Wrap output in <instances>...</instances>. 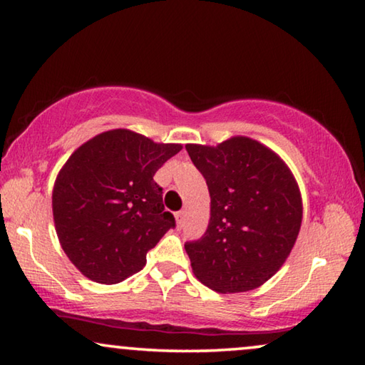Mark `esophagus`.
Returning a JSON list of instances; mask_svg holds the SVG:
<instances>
[{
  "label": "esophagus",
  "mask_w": 365,
  "mask_h": 365,
  "mask_svg": "<svg viewBox=\"0 0 365 365\" xmlns=\"http://www.w3.org/2000/svg\"><path fill=\"white\" fill-rule=\"evenodd\" d=\"M183 217H185V211H178V212H175V219H177V222H178V225H182V224H183Z\"/></svg>",
  "instance_id": "34e87169"
}]
</instances>
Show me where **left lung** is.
Listing matches in <instances>:
<instances>
[{
  "instance_id": "left-lung-1",
  "label": "left lung",
  "mask_w": 365,
  "mask_h": 365,
  "mask_svg": "<svg viewBox=\"0 0 365 365\" xmlns=\"http://www.w3.org/2000/svg\"><path fill=\"white\" fill-rule=\"evenodd\" d=\"M211 195V219L185 243L196 279L219 293L250 292L285 262L298 238L302 202L287 164L256 140L187 145Z\"/></svg>"
}]
</instances>
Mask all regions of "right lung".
Returning a JSON list of instances; mask_svg holds the SVG:
<instances>
[{
  "mask_svg": "<svg viewBox=\"0 0 365 365\" xmlns=\"http://www.w3.org/2000/svg\"><path fill=\"white\" fill-rule=\"evenodd\" d=\"M180 150L117 128L96 135L67 159L53 190L54 225L67 257L85 277L106 285L125 280L175 227L153 177Z\"/></svg>",
  "mask_w": 365,
  "mask_h": 365,
  "instance_id": "right-lung-1",
  "label": "right lung"
}]
</instances>
